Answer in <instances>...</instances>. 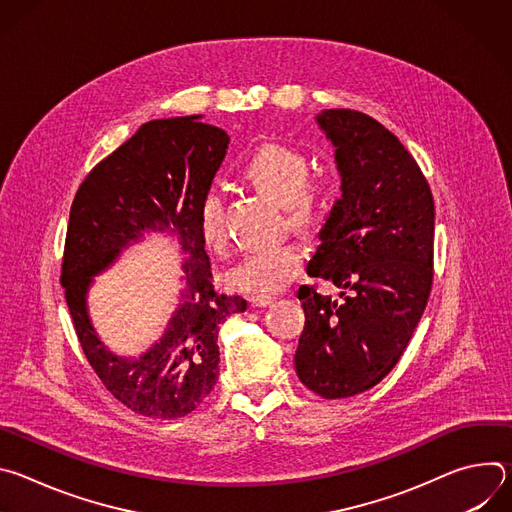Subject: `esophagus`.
Segmentation results:
<instances>
[{"instance_id": "obj_1", "label": "esophagus", "mask_w": 512, "mask_h": 512, "mask_svg": "<svg viewBox=\"0 0 512 512\" xmlns=\"http://www.w3.org/2000/svg\"><path fill=\"white\" fill-rule=\"evenodd\" d=\"M249 304H251L253 308H265V306L273 304V298H271V296H251V298H249Z\"/></svg>"}]
</instances>
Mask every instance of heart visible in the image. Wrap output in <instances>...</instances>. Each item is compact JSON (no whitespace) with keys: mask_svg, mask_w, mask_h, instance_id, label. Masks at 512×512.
<instances>
[{"mask_svg":"<svg viewBox=\"0 0 512 512\" xmlns=\"http://www.w3.org/2000/svg\"><path fill=\"white\" fill-rule=\"evenodd\" d=\"M308 158L281 143H265L247 162V178L265 194L285 206L289 223L300 229L320 227L336 202V188L324 180L308 178ZM198 227L206 247L225 251L229 229L221 190L204 192L198 206ZM306 251L296 241L255 247L225 271L229 289L243 294H273L294 281Z\"/></svg>","mask_w":512,"mask_h":512,"instance_id":"obj_1","label":"heart"}]
</instances>
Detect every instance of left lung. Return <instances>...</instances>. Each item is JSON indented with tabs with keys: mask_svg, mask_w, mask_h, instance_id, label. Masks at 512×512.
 Returning <instances> with one entry per match:
<instances>
[{
	"mask_svg": "<svg viewBox=\"0 0 512 512\" xmlns=\"http://www.w3.org/2000/svg\"><path fill=\"white\" fill-rule=\"evenodd\" d=\"M316 123L336 148L342 196L308 275L348 296L300 287L306 324L294 360L310 391L344 399L381 383L413 336L433 281L435 206L417 162L377 119L326 109Z\"/></svg>",
	"mask_w": 512,
	"mask_h": 512,
	"instance_id": "obj_1",
	"label": "left lung"
}]
</instances>
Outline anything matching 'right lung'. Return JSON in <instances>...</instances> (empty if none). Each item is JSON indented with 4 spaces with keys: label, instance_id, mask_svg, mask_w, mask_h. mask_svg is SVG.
<instances>
[{
    "label": "right lung",
    "instance_id": "right-lung-1",
    "mask_svg": "<svg viewBox=\"0 0 512 512\" xmlns=\"http://www.w3.org/2000/svg\"><path fill=\"white\" fill-rule=\"evenodd\" d=\"M229 148V135L198 115L143 123L99 162L70 206L60 283L83 352L127 409L176 419L194 411L218 379V328L247 310L241 296L216 294L198 227V206ZM179 237L187 259L179 308L163 338L139 359L113 355L86 308L92 277L143 232Z\"/></svg>",
    "mask_w": 512,
    "mask_h": 512
}]
</instances>
